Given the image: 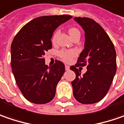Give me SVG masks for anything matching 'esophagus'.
<instances>
[{"mask_svg": "<svg viewBox=\"0 0 124 124\" xmlns=\"http://www.w3.org/2000/svg\"><path fill=\"white\" fill-rule=\"evenodd\" d=\"M65 69H66V70H69V69H70V67H69V66H68V65H65Z\"/></svg>", "mask_w": 124, "mask_h": 124, "instance_id": "obj_1", "label": "esophagus"}]
</instances>
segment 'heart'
I'll list each match as a JSON object with an SVG mask.
<instances>
[{
    "mask_svg": "<svg viewBox=\"0 0 124 124\" xmlns=\"http://www.w3.org/2000/svg\"><path fill=\"white\" fill-rule=\"evenodd\" d=\"M69 33L73 39L77 36H80V32H79V29L75 27L70 28L69 29ZM58 34H59V31H55L53 34V36L51 37V42L53 44L56 42ZM77 54H78V51L75 49H70V50L63 49L59 52V56L64 62H69L72 60L73 58H75L77 55Z\"/></svg>",
    "mask_w": 124,
    "mask_h": 124,
    "instance_id": "1",
    "label": "heart"
}]
</instances>
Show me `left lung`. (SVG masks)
<instances>
[{
	"label": "left lung",
	"instance_id": "1",
	"mask_svg": "<svg viewBox=\"0 0 124 124\" xmlns=\"http://www.w3.org/2000/svg\"><path fill=\"white\" fill-rule=\"evenodd\" d=\"M74 20L85 31V45L77 64L70 67L76 75L71 82L73 95L81 104H95L106 96L110 87L117 70L116 52L100 24L89 18L75 17ZM85 66L87 71L81 76L78 67Z\"/></svg>",
	"mask_w": 124,
	"mask_h": 124
}]
</instances>
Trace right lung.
Returning <instances> with one entry per match:
<instances>
[{"label": "right lung", "mask_w": 124, "mask_h": 124, "mask_svg": "<svg viewBox=\"0 0 124 124\" xmlns=\"http://www.w3.org/2000/svg\"><path fill=\"white\" fill-rule=\"evenodd\" d=\"M71 16H45L31 20L16 35L11 45V66L16 82L28 101L44 104L52 100L57 84L65 71L64 64L56 60L45 64V52L52 48L55 29Z\"/></svg>", "instance_id": "add662e5"}]
</instances>
